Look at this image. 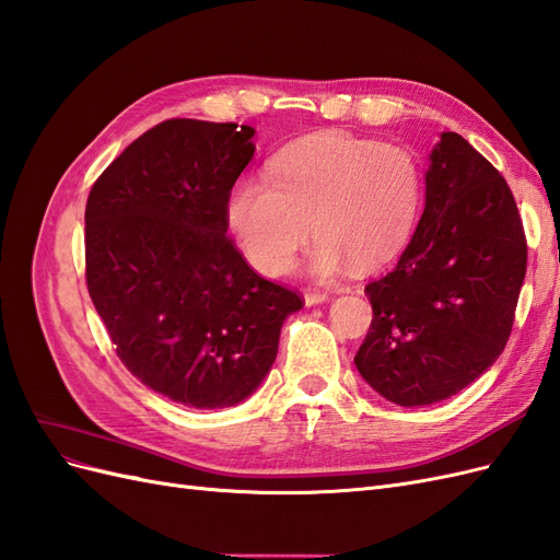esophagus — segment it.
<instances>
[{
    "mask_svg": "<svg viewBox=\"0 0 560 560\" xmlns=\"http://www.w3.org/2000/svg\"><path fill=\"white\" fill-rule=\"evenodd\" d=\"M303 299H306V306H315V303H325V301H329V292H322V290H306V294H303Z\"/></svg>",
    "mask_w": 560,
    "mask_h": 560,
    "instance_id": "esophagus-1",
    "label": "esophagus"
}]
</instances>
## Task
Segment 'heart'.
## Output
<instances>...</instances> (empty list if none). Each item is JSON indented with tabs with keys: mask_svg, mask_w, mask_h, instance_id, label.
Segmentation results:
<instances>
[{
	"mask_svg": "<svg viewBox=\"0 0 560 560\" xmlns=\"http://www.w3.org/2000/svg\"><path fill=\"white\" fill-rule=\"evenodd\" d=\"M422 198V171L409 149L317 135L270 161L268 177L235 182L229 226L247 261L284 276L317 235L311 266L334 278L354 264L374 270L409 243Z\"/></svg>",
	"mask_w": 560,
	"mask_h": 560,
	"instance_id": "heart-1",
	"label": "heart"
}]
</instances>
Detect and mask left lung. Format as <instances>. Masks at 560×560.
Returning <instances> with one entry per match:
<instances>
[{
  "mask_svg": "<svg viewBox=\"0 0 560 560\" xmlns=\"http://www.w3.org/2000/svg\"><path fill=\"white\" fill-rule=\"evenodd\" d=\"M425 175V212L397 266L369 282L374 308L354 364L399 406L442 401L500 358L516 317L528 243L506 179L457 132Z\"/></svg>",
  "mask_w": 560,
  "mask_h": 560,
  "instance_id": "1",
  "label": "left lung"
}]
</instances>
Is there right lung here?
Instances as JSON below:
<instances>
[{
    "mask_svg": "<svg viewBox=\"0 0 560 560\" xmlns=\"http://www.w3.org/2000/svg\"><path fill=\"white\" fill-rule=\"evenodd\" d=\"M254 130L167 118L116 156L86 202V284L130 374L194 409L243 401L273 366L294 290L226 235Z\"/></svg>",
    "mask_w": 560,
    "mask_h": 560,
    "instance_id": "add662e5",
    "label": "right lung"
}]
</instances>
